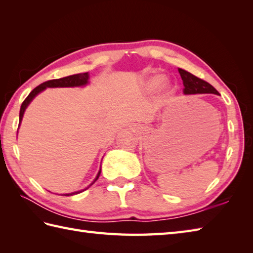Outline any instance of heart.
Masks as SVG:
<instances>
[{
	"instance_id": "1",
	"label": "heart",
	"mask_w": 253,
	"mask_h": 253,
	"mask_svg": "<svg viewBox=\"0 0 253 253\" xmlns=\"http://www.w3.org/2000/svg\"><path fill=\"white\" fill-rule=\"evenodd\" d=\"M165 83V76L163 74H155L152 75V76H150L146 84H144V87L148 91H154L159 88H161L163 85V84ZM170 84H164V90L165 91H169L170 90Z\"/></svg>"
}]
</instances>
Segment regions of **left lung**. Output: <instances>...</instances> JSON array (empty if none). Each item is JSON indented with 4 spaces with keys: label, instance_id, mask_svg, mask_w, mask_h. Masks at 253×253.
<instances>
[{
    "label": "left lung",
    "instance_id": "1",
    "mask_svg": "<svg viewBox=\"0 0 253 253\" xmlns=\"http://www.w3.org/2000/svg\"><path fill=\"white\" fill-rule=\"evenodd\" d=\"M180 77L184 84V94H198V93H213L218 94L217 90L204 80L196 77L185 69L178 68Z\"/></svg>",
    "mask_w": 253,
    "mask_h": 253
}]
</instances>
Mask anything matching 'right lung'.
<instances>
[{"label":"right lung","instance_id":"1","mask_svg":"<svg viewBox=\"0 0 253 253\" xmlns=\"http://www.w3.org/2000/svg\"><path fill=\"white\" fill-rule=\"evenodd\" d=\"M89 74L88 73H83V74H76V75H72V76H67V77H63L60 79H53V80H49V82H45L43 84H41L36 87L34 90L31 91L29 93V95L27 96L25 99V101L23 102V104L20 106V111H19V126H20V123L23 121V117H24V113L27 109V106L30 104V102L34 100L36 96L39 94L42 91L45 90L46 88H74V87H84V85L88 84L89 83ZM18 132V130H17ZM101 174V169L99 170L98 175L94 178L92 184L96 181V179L99 178V176ZM91 184V185H92ZM90 185V186H91ZM89 186V187H90ZM88 187V188H89ZM87 189V188H85ZM85 189L83 190H79V191H75V192H71V193H65V195L63 196H73V195H77V193H80L84 191Z\"/></svg>","mask_w":253,"mask_h":253}]
</instances>
